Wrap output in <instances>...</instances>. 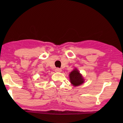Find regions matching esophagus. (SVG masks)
Wrapping results in <instances>:
<instances>
[{"label": "esophagus", "instance_id": "esophagus-1", "mask_svg": "<svg viewBox=\"0 0 123 123\" xmlns=\"http://www.w3.org/2000/svg\"><path fill=\"white\" fill-rule=\"evenodd\" d=\"M62 70H61V69L60 68H56L55 69V72H61Z\"/></svg>", "mask_w": 123, "mask_h": 123}]
</instances>
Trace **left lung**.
I'll return each mask as SVG.
<instances>
[{
  "instance_id": "left-lung-1",
  "label": "left lung",
  "mask_w": 123,
  "mask_h": 123,
  "mask_svg": "<svg viewBox=\"0 0 123 123\" xmlns=\"http://www.w3.org/2000/svg\"><path fill=\"white\" fill-rule=\"evenodd\" d=\"M70 82L75 87L79 86L84 82L85 80L77 69H74L69 74Z\"/></svg>"
}]
</instances>
